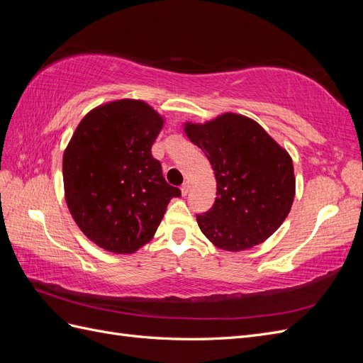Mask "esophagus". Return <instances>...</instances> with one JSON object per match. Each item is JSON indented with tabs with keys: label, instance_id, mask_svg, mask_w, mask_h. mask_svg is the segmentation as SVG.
Listing matches in <instances>:
<instances>
[{
	"label": "esophagus",
	"instance_id": "34e87169",
	"mask_svg": "<svg viewBox=\"0 0 363 363\" xmlns=\"http://www.w3.org/2000/svg\"><path fill=\"white\" fill-rule=\"evenodd\" d=\"M189 189H191V186H189V183H188V182H184V183L182 184V188H180V191H182V195H183V196H186V195H188Z\"/></svg>",
	"mask_w": 363,
	"mask_h": 363
}]
</instances>
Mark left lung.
Masks as SVG:
<instances>
[{
	"mask_svg": "<svg viewBox=\"0 0 363 363\" xmlns=\"http://www.w3.org/2000/svg\"><path fill=\"white\" fill-rule=\"evenodd\" d=\"M186 136L212 164L216 199L196 223L211 242L242 251L267 240L289 215L295 175L289 152L255 119L227 112L183 124Z\"/></svg>",
	"mask_w": 363,
	"mask_h": 363,
	"instance_id": "8db88e82",
	"label": "left lung"
}]
</instances>
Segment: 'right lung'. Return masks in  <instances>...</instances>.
Wrapping results in <instances>:
<instances>
[{
	"mask_svg": "<svg viewBox=\"0 0 363 363\" xmlns=\"http://www.w3.org/2000/svg\"><path fill=\"white\" fill-rule=\"evenodd\" d=\"M164 118L142 100L108 101L80 121L63 152L65 200L100 248L131 255L148 244L182 192L164 182L151 147Z\"/></svg>",
	"mask_w": 363,
	"mask_h": 363,
	"instance_id": "1",
	"label": "right lung"
}]
</instances>
